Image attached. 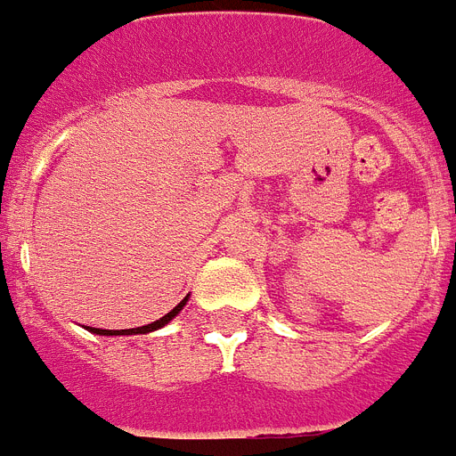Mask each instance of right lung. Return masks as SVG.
Returning <instances> with one entry per match:
<instances>
[{"label": "right lung", "instance_id": "add662e5", "mask_svg": "<svg viewBox=\"0 0 456 456\" xmlns=\"http://www.w3.org/2000/svg\"><path fill=\"white\" fill-rule=\"evenodd\" d=\"M189 297H184L183 301H180L175 308L171 310V313H167L164 317H159L157 322H152V324H146V326H139V329H120V331H109V329H93V326H88V331L95 333V336H136V333H151V331H157V329H162V326H167L168 322L173 320V317L178 315L180 310H183V305L187 304Z\"/></svg>", "mask_w": 456, "mask_h": 456}]
</instances>
